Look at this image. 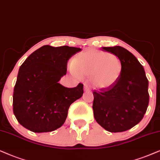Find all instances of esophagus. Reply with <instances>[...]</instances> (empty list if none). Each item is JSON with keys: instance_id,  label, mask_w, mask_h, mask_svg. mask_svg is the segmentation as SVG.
<instances>
[{"instance_id": "34e87169", "label": "esophagus", "mask_w": 160, "mask_h": 160, "mask_svg": "<svg viewBox=\"0 0 160 160\" xmlns=\"http://www.w3.org/2000/svg\"><path fill=\"white\" fill-rule=\"evenodd\" d=\"M84 91H86V92H87V91H90V88L88 86V85H84Z\"/></svg>"}]
</instances>
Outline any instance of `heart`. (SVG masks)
<instances>
[{
    "label": "heart",
    "instance_id": "1",
    "mask_svg": "<svg viewBox=\"0 0 160 160\" xmlns=\"http://www.w3.org/2000/svg\"><path fill=\"white\" fill-rule=\"evenodd\" d=\"M69 69L75 76H89L94 88L107 89L120 78L122 64L116 54L88 50L74 58Z\"/></svg>",
    "mask_w": 160,
    "mask_h": 160
}]
</instances>
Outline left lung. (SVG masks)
I'll return each instance as SVG.
<instances>
[{"label":"left lung","instance_id":"obj_1","mask_svg":"<svg viewBox=\"0 0 160 160\" xmlns=\"http://www.w3.org/2000/svg\"><path fill=\"white\" fill-rule=\"evenodd\" d=\"M121 60L120 78L107 89L94 91L95 120L109 132H122L142 120L149 102L148 80L143 66L132 53L121 46L102 47Z\"/></svg>","mask_w":160,"mask_h":160}]
</instances>
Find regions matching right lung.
<instances>
[{"instance_id":"1","label":"right lung","mask_w":160,"mask_h":160,"mask_svg":"<svg viewBox=\"0 0 160 160\" xmlns=\"http://www.w3.org/2000/svg\"><path fill=\"white\" fill-rule=\"evenodd\" d=\"M81 48L46 45L21 66L13 93V112L22 126L35 133L53 131L65 122L71 104L83 94V85L60 84L68 60Z\"/></svg>"}]
</instances>
